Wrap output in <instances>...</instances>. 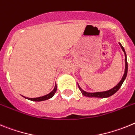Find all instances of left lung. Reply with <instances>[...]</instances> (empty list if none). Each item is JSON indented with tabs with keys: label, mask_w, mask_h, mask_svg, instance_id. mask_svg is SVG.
Wrapping results in <instances>:
<instances>
[{
	"label": "left lung",
	"mask_w": 135,
	"mask_h": 135,
	"mask_svg": "<svg viewBox=\"0 0 135 135\" xmlns=\"http://www.w3.org/2000/svg\"><path fill=\"white\" fill-rule=\"evenodd\" d=\"M119 45L121 47L122 50L124 52V55H125V71H124V73L123 75V77L122 78V79L120 80V81L117 84L115 87H113V88H111V90H107V91H105V92H87L84 91V90H82L81 88V87L78 84V87H79V90L81 92L82 94L85 97H93V98H107V97H109L111 96H112L113 94H114L115 92H117L118 91L120 87L122 85L123 82L124 81L125 79H126V76H127V73H128V63H127V60H126V54L125 52V50H124V48L123 47L122 45L120 43H119Z\"/></svg>",
	"instance_id": "8db88e82"
}]
</instances>
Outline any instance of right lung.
<instances>
[{"label":"right lung","instance_id":"right-lung-1","mask_svg":"<svg viewBox=\"0 0 135 135\" xmlns=\"http://www.w3.org/2000/svg\"><path fill=\"white\" fill-rule=\"evenodd\" d=\"M56 90H57V85L56 84L55 85V87L54 88V90L51 91L50 93H49L48 94H46L45 96H43V97H37V98H26L25 97H23L24 98H27V99H28L30 100H32V101H43V100H47V99H50L51 98V97H53L54 95L56 93Z\"/></svg>","mask_w":135,"mask_h":135}]
</instances>
